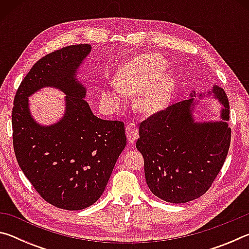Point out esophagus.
Returning a JSON list of instances; mask_svg holds the SVG:
<instances>
[{"instance_id":"34e87169","label":"esophagus","mask_w":249,"mask_h":249,"mask_svg":"<svg viewBox=\"0 0 249 249\" xmlns=\"http://www.w3.org/2000/svg\"><path fill=\"white\" fill-rule=\"evenodd\" d=\"M126 136L129 142H135L138 137V128L134 123H129L126 125Z\"/></svg>"}]
</instances>
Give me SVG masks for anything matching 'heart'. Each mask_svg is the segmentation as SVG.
Here are the masks:
<instances>
[{
  "label": "heart",
  "instance_id": "heart-1",
  "mask_svg": "<svg viewBox=\"0 0 249 249\" xmlns=\"http://www.w3.org/2000/svg\"><path fill=\"white\" fill-rule=\"evenodd\" d=\"M167 61L160 54H141L121 67L114 78L115 87L101 91V101L111 108H119L125 95L140 93L136 107L144 114H155L167 107L176 88V78L165 71Z\"/></svg>",
  "mask_w": 249,
  "mask_h": 249
}]
</instances>
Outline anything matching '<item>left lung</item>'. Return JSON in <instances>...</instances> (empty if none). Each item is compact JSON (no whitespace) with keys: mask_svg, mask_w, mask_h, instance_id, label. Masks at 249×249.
I'll list each match as a JSON object with an SVG mask.
<instances>
[{"mask_svg":"<svg viewBox=\"0 0 249 249\" xmlns=\"http://www.w3.org/2000/svg\"><path fill=\"white\" fill-rule=\"evenodd\" d=\"M222 105L220 121L196 122L195 109L205 93L193 91L141 123L136 148L144 157L145 178L156 196L170 203L196 200L222 169L231 144L230 104L224 90L206 92Z\"/></svg>","mask_w":249,"mask_h":249,"instance_id":"obj_1","label":"left lung"}]
</instances>
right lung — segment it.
<instances>
[{"label":"right lung","mask_w":249,"mask_h":249,"mask_svg":"<svg viewBox=\"0 0 249 249\" xmlns=\"http://www.w3.org/2000/svg\"><path fill=\"white\" fill-rule=\"evenodd\" d=\"M91 45H73L46 54L20 83L12 112L13 145L20 169L35 190L57 208L78 211L95 203L126 146L124 123L101 120L78 79ZM43 87L64 91L65 113L56 124L33 119L28 98Z\"/></svg>","instance_id":"right-lung-1"}]
</instances>
